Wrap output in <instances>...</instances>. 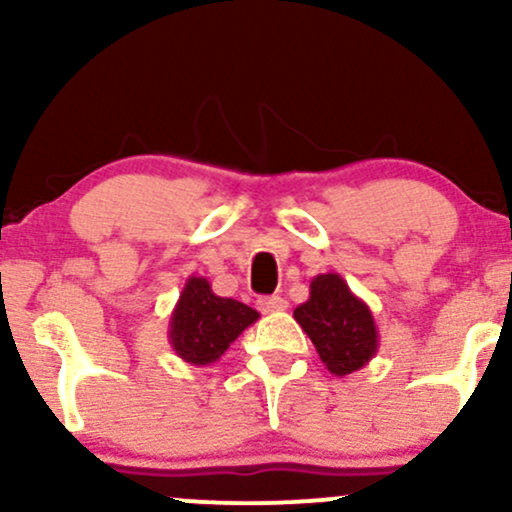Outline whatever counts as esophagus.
<instances>
[{"label": "esophagus", "instance_id": "1", "mask_svg": "<svg viewBox=\"0 0 512 512\" xmlns=\"http://www.w3.org/2000/svg\"><path fill=\"white\" fill-rule=\"evenodd\" d=\"M257 305H260L262 313H281V310L289 308L286 298H281V296H264L257 301Z\"/></svg>", "mask_w": 512, "mask_h": 512}]
</instances>
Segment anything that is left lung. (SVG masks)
Here are the masks:
<instances>
[{"mask_svg": "<svg viewBox=\"0 0 512 512\" xmlns=\"http://www.w3.org/2000/svg\"><path fill=\"white\" fill-rule=\"evenodd\" d=\"M293 317L332 375L356 373L378 354L373 313L339 274H317L310 281V298L293 310Z\"/></svg>", "mask_w": 512, "mask_h": 512, "instance_id": "obj_1", "label": "left lung"}]
</instances>
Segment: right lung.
Masks as SVG:
<instances>
[{
    "mask_svg": "<svg viewBox=\"0 0 512 512\" xmlns=\"http://www.w3.org/2000/svg\"><path fill=\"white\" fill-rule=\"evenodd\" d=\"M257 317L250 305L216 296L209 279L192 274L170 313L168 342L190 366H211Z\"/></svg>",
    "mask_w": 512,
    "mask_h": 512,
    "instance_id": "right-lung-1",
    "label": "right lung"
}]
</instances>
